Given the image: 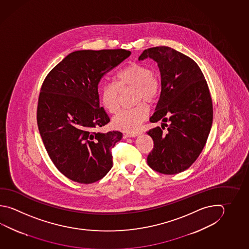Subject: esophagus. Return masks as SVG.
Here are the masks:
<instances>
[{"label": "esophagus", "instance_id": "obj_1", "mask_svg": "<svg viewBox=\"0 0 249 249\" xmlns=\"http://www.w3.org/2000/svg\"><path fill=\"white\" fill-rule=\"evenodd\" d=\"M138 135H140V132H131V133H126L125 136L126 137H136Z\"/></svg>", "mask_w": 249, "mask_h": 249}]
</instances>
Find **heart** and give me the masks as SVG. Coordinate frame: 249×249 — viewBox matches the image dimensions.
<instances>
[{"instance_id": "obj_1", "label": "heart", "mask_w": 249, "mask_h": 249, "mask_svg": "<svg viewBox=\"0 0 249 249\" xmlns=\"http://www.w3.org/2000/svg\"><path fill=\"white\" fill-rule=\"evenodd\" d=\"M127 88H134V101L138 103L134 107L120 111L113 117V126L124 131H135L149 114L145 103H154L160 91L159 78L152 75L149 67L132 63L122 69L116 75L115 84L107 83L100 89V101L103 107L110 113L119 109V94ZM141 103L139 104V102Z\"/></svg>"}]
</instances>
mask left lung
I'll return each mask as SVG.
<instances>
[{
	"instance_id": "left-lung-1",
	"label": "left lung",
	"mask_w": 249,
	"mask_h": 249,
	"mask_svg": "<svg viewBox=\"0 0 249 249\" xmlns=\"http://www.w3.org/2000/svg\"><path fill=\"white\" fill-rule=\"evenodd\" d=\"M146 58L158 62L161 75L160 100L150 122H162L147 132L154 142L147 163L160 174H178L192 165L206 143L213 119L210 89L196 62L171 47L145 49L138 60Z\"/></svg>"
}]
</instances>
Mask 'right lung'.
Returning a JSON list of instances; mask_svg holds the SVG:
<instances>
[{"mask_svg": "<svg viewBox=\"0 0 249 249\" xmlns=\"http://www.w3.org/2000/svg\"><path fill=\"white\" fill-rule=\"evenodd\" d=\"M131 54L125 49L71 53L48 73L38 96L37 122L48 155L73 181H98L113 166L112 148L122 133L97 131L110 122L99 106L104 75Z\"/></svg>", "mask_w": 249, "mask_h": 249, "instance_id": "right-lung-1", "label": "right lung"}]
</instances>
